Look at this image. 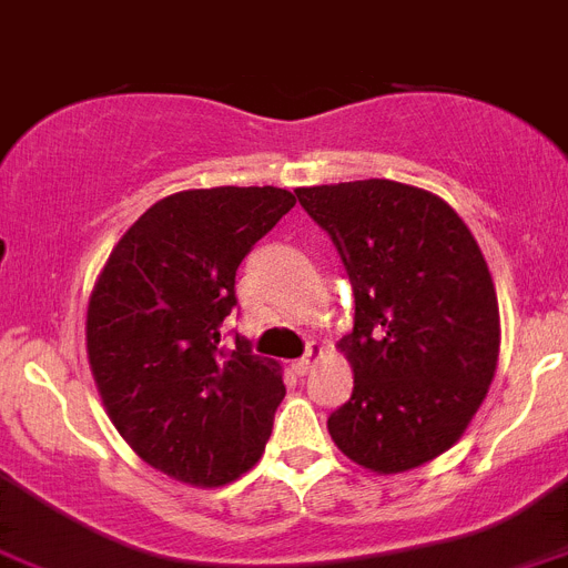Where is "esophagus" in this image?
<instances>
[{"label": "esophagus", "instance_id": "1", "mask_svg": "<svg viewBox=\"0 0 568 568\" xmlns=\"http://www.w3.org/2000/svg\"><path fill=\"white\" fill-rule=\"evenodd\" d=\"M317 357H323V349H321V346H314V343H312V346H308L306 355L300 357V361H294L292 369H294V373H297V375H308V373H312V369H314V364H317Z\"/></svg>", "mask_w": 568, "mask_h": 568}]
</instances>
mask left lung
I'll use <instances>...</instances> for the list:
<instances>
[{"label":"left lung","mask_w":568,"mask_h":568,"mask_svg":"<svg viewBox=\"0 0 568 568\" xmlns=\"http://www.w3.org/2000/svg\"><path fill=\"white\" fill-rule=\"evenodd\" d=\"M294 193L335 242L355 294V326L337 343L355 387L328 433L373 474L418 468L459 442L497 373L488 262L427 190L366 179Z\"/></svg>","instance_id":"1"}]
</instances>
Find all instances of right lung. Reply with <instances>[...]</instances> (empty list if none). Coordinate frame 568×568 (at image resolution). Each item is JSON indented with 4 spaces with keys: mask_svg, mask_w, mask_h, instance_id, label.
I'll return each mask as SVG.
<instances>
[{
    "mask_svg": "<svg viewBox=\"0 0 568 568\" xmlns=\"http://www.w3.org/2000/svg\"><path fill=\"white\" fill-rule=\"evenodd\" d=\"M280 187L184 190L155 202L109 254L85 314L103 407L146 465L179 483L227 485L260 462L283 369L222 346L236 268L292 211Z\"/></svg>",
    "mask_w": 568,
    "mask_h": 568,
    "instance_id": "add662e5",
    "label": "right lung"
}]
</instances>
